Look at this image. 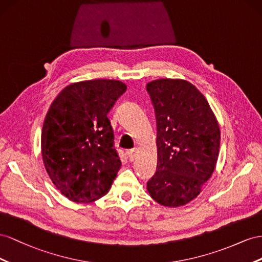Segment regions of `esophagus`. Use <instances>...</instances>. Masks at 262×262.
<instances>
[{
  "label": "esophagus",
  "mask_w": 262,
  "mask_h": 262,
  "mask_svg": "<svg viewBox=\"0 0 262 262\" xmlns=\"http://www.w3.org/2000/svg\"><path fill=\"white\" fill-rule=\"evenodd\" d=\"M136 154H137V148H133V149H130V150H128V157H129L130 161L135 159Z\"/></svg>",
  "instance_id": "esophagus-1"
}]
</instances>
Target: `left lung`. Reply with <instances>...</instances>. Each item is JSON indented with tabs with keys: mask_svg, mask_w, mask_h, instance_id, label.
I'll return each instance as SVG.
<instances>
[{
	"mask_svg": "<svg viewBox=\"0 0 262 262\" xmlns=\"http://www.w3.org/2000/svg\"><path fill=\"white\" fill-rule=\"evenodd\" d=\"M157 122V171L147 182L150 196L169 207L195 199L214 172L221 132L210 104L190 82H149Z\"/></svg>",
	"mask_w": 262,
	"mask_h": 262,
	"instance_id": "1",
	"label": "left lung"
}]
</instances>
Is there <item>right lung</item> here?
Wrapping results in <instances>:
<instances>
[{
    "label": "right lung",
    "instance_id": "add662e5",
    "mask_svg": "<svg viewBox=\"0 0 262 262\" xmlns=\"http://www.w3.org/2000/svg\"><path fill=\"white\" fill-rule=\"evenodd\" d=\"M125 91L117 80L77 82L66 86L47 112L42 161L52 183L73 202L105 195L121 168L107 114Z\"/></svg>",
    "mask_w": 262,
    "mask_h": 262
}]
</instances>
